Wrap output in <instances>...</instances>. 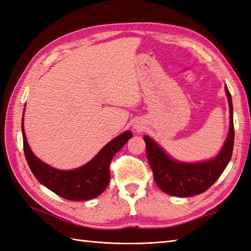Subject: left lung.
I'll return each instance as SVG.
<instances>
[{
	"mask_svg": "<svg viewBox=\"0 0 251 251\" xmlns=\"http://www.w3.org/2000/svg\"><path fill=\"white\" fill-rule=\"evenodd\" d=\"M225 89L230 108V129L221 151L214 158L197 163L180 162L170 157L152 138L143 137L154 180L166 194L189 197L202 193L216 182L231 161L234 147L233 104L226 85Z\"/></svg>",
	"mask_w": 251,
	"mask_h": 251,
	"instance_id": "1",
	"label": "left lung"
}]
</instances>
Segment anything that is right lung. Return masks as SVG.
Returning <instances> with one entry per match:
<instances>
[{"mask_svg":"<svg viewBox=\"0 0 251 251\" xmlns=\"http://www.w3.org/2000/svg\"><path fill=\"white\" fill-rule=\"evenodd\" d=\"M21 130L25 156L37 181L63 199L78 201L93 200L105 190L110 181L109 167L112 158L132 137L130 130L122 132L106 143L93 159L83 166L71 170H61L42 162L31 151L25 134L24 117L21 122Z\"/></svg>","mask_w":251,"mask_h":251,"instance_id":"1","label":"right lung"}]
</instances>
